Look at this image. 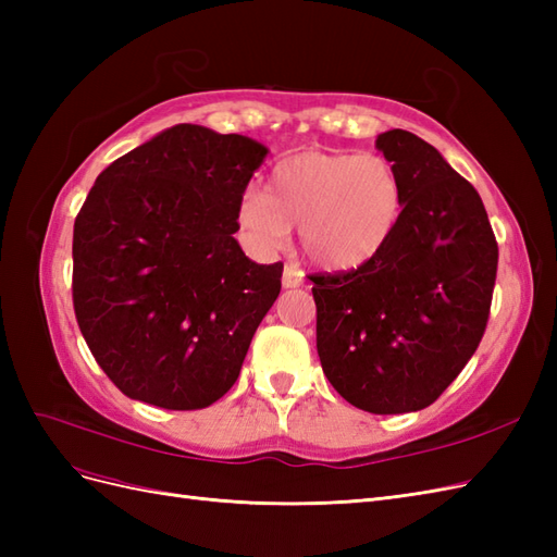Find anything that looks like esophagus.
I'll return each instance as SVG.
<instances>
[{
  "mask_svg": "<svg viewBox=\"0 0 557 557\" xmlns=\"http://www.w3.org/2000/svg\"><path fill=\"white\" fill-rule=\"evenodd\" d=\"M305 283V272L295 264H285L283 269V288H299Z\"/></svg>",
  "mask_w": 557,
  "mask_h": 557,
  "instance_id": "obj_1",
  "label": "esophagus"
}]
</instances>
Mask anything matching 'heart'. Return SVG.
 I'll return each mask as SVG.
<instances>
[{
  "mask_svg": "<svg viewBox=\"0 0 557 557\" xmlns=\"http://www.w3.org/2000/svg\"><path fill=\"white\" fill-rule=\"evenodd\" d=\"M399 209V176L383 156L307 150L276 164L269 195L242 197L239 225L267 252L285 248L299 227L301 250L315 267L352 272L393 237Z\"/></svg>",
  "mask_w": 557,
  "mask_h": 557,
  "instance_id": "heart-1",
  "label": "heart"
}]
</instances>
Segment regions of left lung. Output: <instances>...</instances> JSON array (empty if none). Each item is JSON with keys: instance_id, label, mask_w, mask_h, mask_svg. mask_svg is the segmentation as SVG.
<instances>
[{"instance_id": "1", "label": "left lung", "mask_w": 557, "mask_h": 557, "mask_svg": "<svg viewBox=\"0 0 557 557\" xmlns=\"http://www.w3.org/2000/svg\"><path fill=\"white\" fill-rule=\"evenodd\" d=\"M401 213L374 260L313 278L327 381L369 413L430 407L474 356L491 315L497 242L479 193L407 129L379 134Z\"/></svg>"}]
</instances>
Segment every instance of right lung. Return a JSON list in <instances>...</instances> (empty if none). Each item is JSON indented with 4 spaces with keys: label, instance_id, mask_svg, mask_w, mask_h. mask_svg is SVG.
I'll use <instances>...</instances> for the list:
<instances>
[{
    "label": "right lung",
    "instance_id": "1",
    "mask_svg": "<svg viewBox=\"0 0 557 557\" xmlns=\"http://www.w3.org/2000/svg\"><path fill=\"white\" fill-rule=\"evenodd\" d=\"M264 156L242 134L174 125L111 162L83 201L74 311L129 399L195 411L239 379L283 274V262L256 264L232 237Z\"/></svg>",
    "mask_w": 557,
    "mask_h": 557
}]
</instances>
